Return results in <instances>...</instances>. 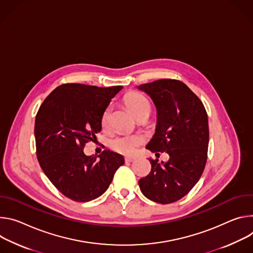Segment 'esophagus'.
Returning a JSON list of instances; mask_svg holds the SVG:
<instances>
[{
	"mask_svg": "<svg viewBox=\"0 0 253 253\" xmlns=\"http://www.w3.org/2000/svg\"><path fill=\"white\" fill-rule=\"evenodd\" d=\"M134 160H135V158H133V157H126L125 158L126 163H130V162H133Z\"/></svg>",
	"mask_w": 253,
	"mask_h": 253,
	"instance_id": "obj_1",
	"label": "esophagus"
}]
</instances>
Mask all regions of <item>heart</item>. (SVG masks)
Segmentation results:
<instances>
[{
	"label": "heart",
	"mask_w": 253,
	"mask_h": 253,
	"mask_svg": "<svg viewBox=\"0 0 253 253\" xmlns=\"http://www.w3.org/2000/svg\"><path fill=\"white\" fill-rule=\"evenodd\" d=\"M126 103L130 108V110L136 116L138 112H141L147 108L151 109V104L148 98L138 92H130L126 96ZM110 121V107H107L103 112L101 119V125L103 127H107ZM143 139L139 135L136 134H126L123 133L117 135L111 139L110 146L115 151L124 154L131 155L133 154L137 147L142 144Z\"/></svg>",
	"instance_id": "b5f03b06"
}]
</instances>
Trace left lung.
I'll return each instance as SVG.
<instances>
[{
  "label": "left lung",
  "instance_id": "8db88e82",
  "mask_svg": "<svg viewBox=\"0 0 253 253\" xmlns=\"http://www.w3.org/2000/svg\"><path fill=\"white\" fill-rule=\"evenodd\" d=\"M157 107L156 132L147 149L168 153L170 159L159 164L150 159V174L138 181L146 197L160 204L176 202L187 195L205 169L209 144L206 109L185 83L160 79L138 86Z\"/></svg>",
  "mask_w": 253,
  "mask_h": 253
}]
</instances>
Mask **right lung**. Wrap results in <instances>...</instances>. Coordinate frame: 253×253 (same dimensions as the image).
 <instances>
[{"label":"right lung","mask_w":253,"mask_h":253,"mask_svg":"<svg viewBox=\"0 0 253 253\" xmlns=\"http://www.w3.org/2000/svg\"><path fill=\"white\" fill-rule=\"evenodd\" d=\"M122 88L62 84L37 112L34 132L40 167L57 190L73 201L99 197L125 163L122 155L108 150L98 158L83 153L85 144L101 130L103 112Z\"/></svg>","instance_id":"1"}]
</instances>
